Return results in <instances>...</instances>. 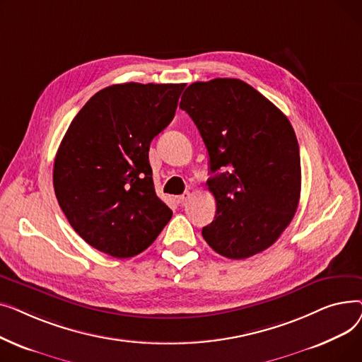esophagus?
Masks as SVG:
<instances>
[{
    "mask_svg": "<svg viewBox=\"0 0 362 362\" xmlns=\"http://www.w3.org/2000/svg\"><path fill=\"white\" fill-rule=\"evenodd\" d=\"M189 198H191V194L186 192V194H183V195H180V197H177V198H176V201H177V204L183 205Z\"/></svg>",
    "mask_w": 362,
    "mask_h": 362,
    "instance_id": "1",
    "label": "esophagus"
}]
</instances>
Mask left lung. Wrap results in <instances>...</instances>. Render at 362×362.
<instances>
[{
  "label": "left lung",
  "mask_w": 362,
  "mask_h": 362,
  "mask_svg": "<svg viewBox=\"0 0 362 362\" xmlns=\"http://www.w3.org/2000/svg\"><path fill=\"white\" fill-rule=\"evenodd\" d=\"M180 108L197 124L210 157L208 189L216 217L202 229L230 259L272 246L292 221L300 197V157L288 117L251 85L213 79L189 85Z\"/></svg>",
  "instance_id": "obj_1"
}]
</instances>
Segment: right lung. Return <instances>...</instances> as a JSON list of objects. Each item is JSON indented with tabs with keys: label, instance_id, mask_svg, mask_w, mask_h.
Here are the masks:
<instances>
[{
	"label": "right lung",
	"instance_id": "add662e5",
	"mask_svg": "<svg viewBox=\"0 0 362 362\" xmlns=\"http://www.w3.org/2000/svg\"><path fill=\"white\" fill-rule=\"evenodd\" d=\"M185 83H120L76 114L57 151L52 182L70 226L114 258L145 251L171 218L157 197L149 145L173 120Z\"/></svg>",
	"mask_w": 362,
	"mask_h": 362
}]
</instances>
